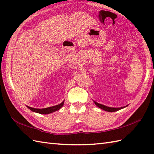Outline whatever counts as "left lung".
Listing matches in <instances>:
<instances>
[{
	"mask_svg": "<svg viewBox=\"0 0 154 154\" xmlns=\"http://www.w3.org/2000/svg\"><path fill=\"white\" fill-rule=\"evenodd\" d=\"M94 104H95L98 107L100 108L101 109H103V110H104L107 111V112H115V111H118V110H120V109H123V108H125L126 106H126L120 107V108H112V107L106 106H105V105H103V104H99V103H98L95 102V101H94Z\"/></svg>",
	"mask_w": 154,
	"mask_h": 154,
	"instance_id": "1",
	"label": "left lung"
}]
</instances>
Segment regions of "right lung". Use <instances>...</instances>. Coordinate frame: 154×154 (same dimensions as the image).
Masks as SVG:
<instances>
[{
	"instance_id": "1",
	"label": "right lung",
	"mask_w": 154,
	"mask_h": 154,
	"mask_svg": "<svg viewBox=\"0 0 154 154\" xmlns=\"http://www.w3.org/2000/svg\"><path fill=\"white\" fill-rule=\"evenodd\" d=\"M63 104H64V101H63L61 103L57 104V105H55L54 106H50L48 108H45V109H34V108H32V107L28 106H27V107L32 111H33V112L40 113L42 114H50V113L55 112V111L60 110L61 108L63 106Z\"/></svg>"
}]
</instances>
